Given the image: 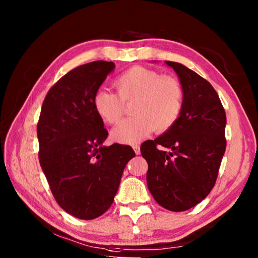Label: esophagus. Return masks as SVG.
Masks as SVG:
<instances>
[{
  "label": "esophagus",
  "mask_w": 258,
  "mask_h": 258,
  "mask_svg": "<svg viewBox=\"0 0 258 258\" xmlns=\"http://www.w3.org/2000/svg\"><path fill=\"white\" fill-rule=\"evenodd\" d=\"M133 149H134L135 154H137V155H140V152H141V151H140V147L139 146H133Z\"/></svg>",
  "instance_id": "esophagus-1"
}]
</instances>
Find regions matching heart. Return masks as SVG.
Listing matches in <instances>:
<instances>
[{
	"instance_id": "heart-1",
	"label": "heart",
	"mask_w": 258,
	"mask_h": 258,
	"mask_svg": "<svg viewBox=\"0 0 258 258\" xmlns=\"http://www.w3.org/2000/svg\"><path fill=\"white\" fill-rule=\"evenodd\" d=\"M117 93L99 89L93 95L95 112L107 124H116L123 117L125 102L135 101L133 115L111 131L113 141L135 145L156 131L164 133L180 117L184 93L176 78L161 76L154 69L134 66L116 78Z\"/></svg>"
}]
</instances>
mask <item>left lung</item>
Instances as JSON below:
<instances>
[{
    "label": "left lung",
    "instance_id": "1",
    "mask_svg": "<svg viewBox=\"0 0 258 258\" xmlns=\"http://www.w3.org/2000/svg\"><path fill=\"white\" fill-rule=\"evenodd\" d=\"M178 76L184 99L173 127L141 146L147 184L161 207L184 212L207 197L215 184L226 141V116L216 91L184 64L165 61Z\"/></svg>",
    "mask_w": 258,
    "mask_h": 258
}]
</instances>
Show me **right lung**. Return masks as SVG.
I'll return each mask as SVG.
<instances>
[{"instance_id":"add662e5","label":"right lung","mask_w":258,"mask_h":258,"mask_svg":"<svg viewBox=\"0 0 258 258\" xmlns=\"http://www.w3.org/2000/svg\"><path fill=\"white\" fill-rule=\"evenodd\" d=\"M115 69L98 60L66 74L51 87L37 124L38 158L59 206L81 220L101 216L111 206L130 146H103L108 137L93 107V95Z\"/></svg>"}]
</instances>
